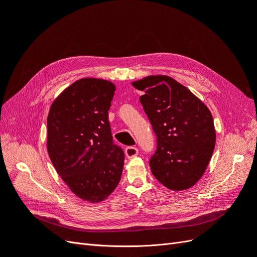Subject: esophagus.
<instances>
[{
    "mask_svg": "<svg viewBox=\"0 0 257 257\" xmlns=\"http://www.w3.org/2000/svg\"><path fill=\"white\" fill-rule=\"evenodd\" d=\"M137 154H138V149L136 147H126V149H125L126 158H128V159L135 158Z\"/></svg>",
    "mask_w": 257,
    "mask_h": 257,
    "instance_id": "esophagus-1",
    "label": "esophagus"
}]
</instances>
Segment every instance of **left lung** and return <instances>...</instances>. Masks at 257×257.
I'll return each instance as SVG.
<instances>
[{
    "mask_svg": "<svg viewBox=\"0 0 257 257\" xmlns=\"http://www.w3.org/2000/svg\"><path fill=\"white\" fill-rule=\"evenodd\" d=\"M132 84L144 91L139 100L157 135L150 159L153 176L169 190L190 189L204 175L214 150L211 112L168 76H148Z\"/></svg>",
    "mask_w": 257,
    "mask_h": 257,
    "instance_id": "left-lung-1",
    "label": "left lung"
}]
</instances>
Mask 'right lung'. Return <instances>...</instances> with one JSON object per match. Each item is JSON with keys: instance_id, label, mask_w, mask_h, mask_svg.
<instances>
[{"instance_id": "right-lung-1", "label": "right lung", "mask_w": 257, "mask_h": 257, "mask_svg": "<svg viewBox=\"0 0 257 257\" xmlns=\"http://www.w3.org/2000/svg\"><path fill=\"white\" fill-rule=\"evenodd\" d=\"M115 85L83 78L52 103L47 149L57 173L79 198L99 203L119 184L124 152L113 144L108 120Z\"/></svg>"}]
</instances>
